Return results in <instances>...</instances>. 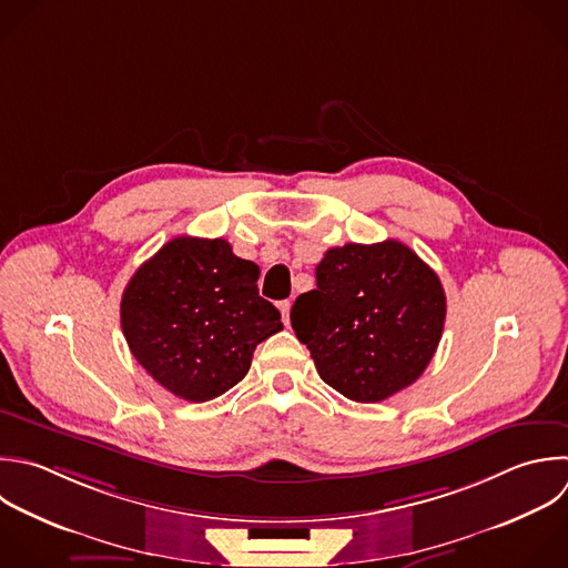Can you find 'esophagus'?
<instances>
[{
  "label": "esophagus",
  "instance_id": "34e87169",
  "mask_svg": "<svg viewBox=\"0 0 568 568\" xmlns=\"http://www.w3.org/2000/svg\"><path fill=\"white\" fill-rule=\"evenodd\" d=\"M291 300H284V302H280V313H282V322L288 326L291 324Z\"/></svg>",
  "mask_w": 568,
  "mask_h": 568
}]
</instances>
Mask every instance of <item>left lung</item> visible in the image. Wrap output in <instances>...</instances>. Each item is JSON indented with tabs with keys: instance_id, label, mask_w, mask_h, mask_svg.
Wrapping results in <instances>:
<instances>
[{
	"instance_id": "left-lung-1",
	"label": "left lung",
	"mask_w": 568,
	"mask_h": 568,
	"mask_svg": "<svg viewBox=\"0 0 568 568\" xmlns=\"http://www.w3.org/2000/svg\"><path fill=\"white\" fill-rule=\"evenodd\" d=\"M317 288L291 308V326L320 377L355 402L410 386L433 359L446 320L437 273L397 240L328 248Z\"/></svg>"
}]
</instances>
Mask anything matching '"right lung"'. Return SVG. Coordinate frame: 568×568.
I'll list each match as a JSON object with an SVG mask.
<instances>
[{"label":"right lung","mask_w":568,"mask_h":568,"mask_svg":"<svg viewBox=\"0 0 568 568\" xmlns=\"http://www.w3.org/2000/svg\"><path fill=\"white\" fill-rule=\"evenodd\" d=\"M257 277L260 266L222 237L166 242L122 295L131 353L173 395L220 397L244 379L257 344L284 328L280 311L260 297Z\"/></svg>","instance_id":"right-lung-1"}]
</instances>
